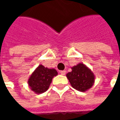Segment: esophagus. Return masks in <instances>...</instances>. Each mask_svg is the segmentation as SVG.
<instances>
[{"label": "esophagus", "instance_id": "34e87169", "mask_svg": "<svg viewBox=\"0 0 120 120\" xmlns=\"http://www.w3.org/2000/svg\"><path fill=\"white\" fill-rule=\"evenodd\" d=\"M60 74L61 75H65V74H66V71H65V70L60 71Z\"/></svg>", "mask_w": 120, "mask_h": 120}]
</instances>
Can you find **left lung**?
<instances>
[{
    "mask_svg": "<svg viewBox=\"0 0 120 120\" xmlns=\"http://www.w3.org/2000/svg\"><path fill=\"white\" fill-rule=\"evenodd\" d=\"M71 85L78 91L86 92L94 83L95 75L83 63L71 67V71L66 74Z\"/></svg>",
    "mask_w": 120,
    "mask_h": 120,
    "instance_id": "1",
    "label": "left lung"
}]
</instances>
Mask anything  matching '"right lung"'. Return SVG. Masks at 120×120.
Masks as SVG:
<instances>
[{
	"label": "right lung",
	"instance_id": "right-lung-1",
	"mask_svg": "<svg viewBox=\"0 0 120 120\" xmlns=\"http://www.w3.org/2000/svg\"><path fill=\"white\" fill-rule=\"evenodd\" d=\"M57 75L58 72L55 69L39 64L30 76L28 80V86L35 94L44 93L49 89L53 78Z\"/></svg>",
	"mask_w": 120,
	"mask_h": 120
}]
</instances>
